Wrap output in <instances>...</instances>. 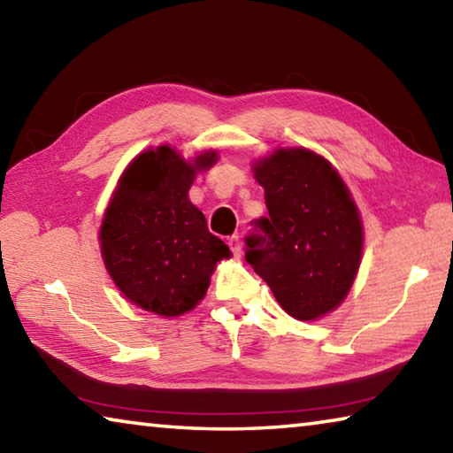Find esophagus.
I'll use <instances>...</instances> for the list:
<instances>
[{"mask_svg":"<svg viewBox=\"0 0 453 453\" xmlns=\"http://www.w3.org/2000/svg\"><path fill=\"white\" fill-rule=\"evenodd\" d=\"M227 245H229V250H232V254H234L235 257H240V256H242V242H240V237H237V235L229 237V240H227Z\"/></svg>","mask_w":453,"mask_h":453,"instance_id":"34e87169","label":"esophagus"}]
</instances>
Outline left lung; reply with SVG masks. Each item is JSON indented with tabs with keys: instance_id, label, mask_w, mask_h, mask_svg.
<instances>
[{
	"instance_id": "obj_1",
	"label": "left lung",
	"mask_w": 453,
	"mask_h": 453,
	"mask_svg": "<svg viewBox=\"0 0 453 453\" xmlns=\"http://www.w3.org/2000/svg\"><path fill=\"white\" fill-rule=\"evenodd\" d=\"M270 216L248 235L245 262L291 318L327 316L349 294L362 264L364 224L335 167L305 148L254 162Z\"/></svg>"
}]
</instances>
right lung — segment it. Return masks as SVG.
<instances>
[{"instance_id": "obj_1", "label": "right lung", "mask_w": 453, "mask_h": 453, "mask_svg": "<svg viewBox=\"0 0 453 453\" xmlns=\"http://www.w3.org/2000/svg\"><path fill=\"white\" fill-rule=\"evenodd\" d=\"M218 157L205 150L188 162L164 143L142 151L121 173L99 227V248L107 273L137 308L162 318L191 311L218 262L232 257L188 197L196 175Z\"/></svg>"}]
</instances>
